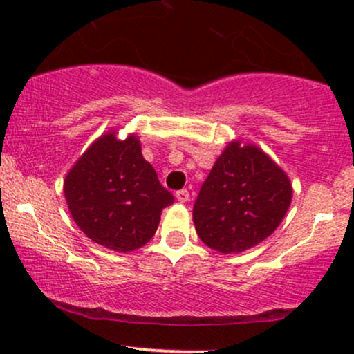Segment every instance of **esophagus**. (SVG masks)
<instances>
[{"label": "esophagus", "mask_w": 354, "mask_h": 354, "mask_svg": "<svg viewBox=\"0 0 354 354\" xmlns=\"http://www.w3.org/2000/svg\"><path fill=\"white\" fill-rule=\"evenodd\" d=\"M174 196H176V200L180 203H186V201H189V191L180 189V191H176V194H174Z\"/></svg>", "instance_id": "esophagus-1"}]
</instances>
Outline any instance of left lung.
Instances as JSON below:
<instances>
[{"instance_id":"left-lung-1","label":"left lung","mask_w":354,"mask_h":354,"mask_svg":"<svg viewBox=\"0 0 354 354\" xmlns=\"http://www.w3.org/2000/svg\"><path fill=\"white\" fill-rule=\"evenodd\" d=\"M291 196L290 178L266 153L233 141L203 183L193 206L194 228L211 250L239 253L278 228Z\"/></svg>"}]
</instances>
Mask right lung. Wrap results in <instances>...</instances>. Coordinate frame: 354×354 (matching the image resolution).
Listing matches in <instances>:
<instances>
[{
  "instance_id": "right-lung-1",
  "label": "right lung",
  "mask_w": 354,
  "mask_h": 354,
  "mask_svg": "<svg viewBox=\"0 0 354 354\" xmlns=\"http://www.w3.org/2000/svg\"><path fill=\"white\" fill-rule=\"evenodd\" d=\"M64 198L76 225L91 241L128 253L149 241L161 211L174 198L141 154L136 136L106 133L76 161L64 180Z\"/></svg>"
}]
</instances>
